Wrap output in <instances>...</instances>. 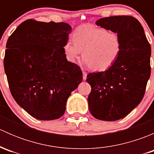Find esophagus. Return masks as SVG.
Wrapping results in <instances>:
<instances>
[{
    "label": "esophagus",
    "mask_w": 154,
    "mask_h": 154,
    "mask_svg": "<svg viewBox=\"0 0 154 154\" xmlns=\"http://www.w3.org/2000/svg\"><path fill=\"white\" fill-rule=\"evenodd\" d=\"M87 78V73L86 71H83V80H86Z\"/></svg>",
    "instance_id": "34e87169"
}]
</instances>
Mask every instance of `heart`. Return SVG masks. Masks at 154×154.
I'll return each mask as SVG.
<instances>
[{"label": "heart", "instance_id": "obj_1", "mask_svg": "<svg viewBox=\"0 0 154 154\" xmlns=\"http://www.w3.org/2000/svg\"><path fill=\"white\" fill-rule=\"evenodd\" d=\"M63 47L66 58L74 63L81 52L83 60L92 71H105L118 60L122 51V42L117 32L91 25H83L73 33Z\"/></svg>", "mask_w": 154, "mask_h": 154}]
</instances>
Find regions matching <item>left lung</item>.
<instances>
[{
  "label": "left lung",
  "instance_id": "obj_1",
  "mask_svg": "<svg viewBox=\"0 0 154 154\" xmlns=\"http://www.w3.org/2000/svg\"><path fill=\"white\" fill-rule=\"evenodd\" d=\"M97 26L117 32L122 51L114 64L104 71L90 73L88 102L95 119L112 122L125 118L142 101L150 76L151 48L142 24L129 15L106 17Z\"/></svg>",
  "mask_w": 154,
  "mask_h": 154
}]
</instances>
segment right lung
Segmentation results:
<instances>
[{"instance_id":"add662e5","label":"right lung","mask_w":154,"mask_h":154,"mask_svg":"<svg viewBox=\"0 0 154 154\" xmlns=\"http://www.w3.org/2000/svg\"><path fill=\"white\" fill-rule=\"evenodd\" d=\"M71 27L66 23H21L9 37L4 71L12 97L38 120L60 119L71 91L83 80L80 68L68 62L63 47Z\"/></svg>"}]
</instances>
